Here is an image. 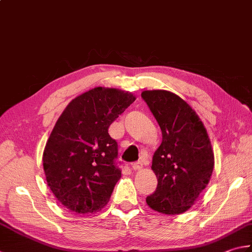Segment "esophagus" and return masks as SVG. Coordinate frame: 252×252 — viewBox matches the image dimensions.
Instances as JSON below:
<instances>
[{
  "mask_svg": "<svg viewBox=\"0 0 252 252\" xmlns=\"http://www.w3.org/2000/svg\"><path fill=\"white\" fill-rule=\"evenodd\" d=\"M131 165L134 170H140V169H142V165H144V163H142L141 161H136V162H134Z\"/></svg>",
  "mask_w": 252,
  "mask_h": 252,
  "instance_id": "esophagus-1",
  "label": "esophagus"
}]
</instances>
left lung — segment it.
I'll return each instance as SVG.
<instances>
[{"instance_id": "left-lung-1", "label": "left lung", "mask_w": 252, "mask_h": 252, "mask_svg": "<svg viewBox=\"0 0 252 252\" xmlns=\"http://www.w3.org/2000/svg\"><path fill=\"white\" fill-rule=\"evenodd\" d=\"M141 97L162 132L151 165L158 185L147 196V205L161 214H182L211 180L214 169L211 140L195 111L177 94L153 90L142 92Z\"/></svg>"}]
</instances>
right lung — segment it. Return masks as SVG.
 <instances>
[{
  "label": "right lung",
  "instance_id": "right-lung-1",
  "mask_svg": "<svg viewBox=\"0 0 252 252\" xmlns=\"http://www.w3.org/2000/svg\"><path fill=\"white\" fill-rule=\"evenodd\" d=\"M135 99L131 93L97 87L73 98L57 121L42 165L51 192L69 211L93 214L110 200L122 171L108 127Z\"/></svg>",
  "mask_w": 252,
  "mask_h": 252
}]
</instances>
